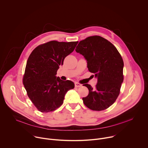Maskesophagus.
Wrapping results in <instances>:
<instances>
[{"label":"esophagus","mask_w":148,"mask_h":148,"mask_svg":"<svg viewBox=\"0 0 148 148\" xmlns=\"http://www.w3.org/2000/svg\"><path fill=\"white\" fill-rule=\"evenodd\" d=\"M75 86L76 87H80L82 86V84L77 83V82H75Z\"/></svg>","instance_id":"esophagus-1"}]
</instances>
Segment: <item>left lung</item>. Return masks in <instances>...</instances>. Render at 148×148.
<instances>
[{
	"label": "left lung",
	"instance_id": "8db88e82",
	"mask_svg": "<svg viewBox=\"0 0 148 148\" xmlns=\"http://www.w3.org/2000/svg\"><path fill=\"white\" fill-rule=\"evenodd\" d=\"M75 50L84 56L88 71L98 79L95 88L84 84L89 90L88 95L82 98L84 105L96 111L108 108L118 97L124 79L121 55L112 43L99 36L81 40Z\"/></svg>",
	"mask_w": 148,
	"mask_h": 148
}]
</instances>
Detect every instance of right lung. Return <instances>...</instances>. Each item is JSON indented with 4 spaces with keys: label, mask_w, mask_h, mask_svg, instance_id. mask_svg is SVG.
Listing matches in <instances>:
<instances>
[{
    "label": "right lung",
    "mask_w": 148,
    "mask_h": 148,
    "mask_svg": "<svg viewBox=\"0 0 148 148\" xmlns=\"http://www.w3.org/2000/svg\"><path fill=\"white\" fill-rule=\"evenodd\" d=\"M77 43L53 40L38 46L30 54L23 81L28 97L40 112L56 110L63 103L67 91L75 87L73 82L56 75Z\"/></svg>",
    "instance_id": "1"
}]
</instances>
